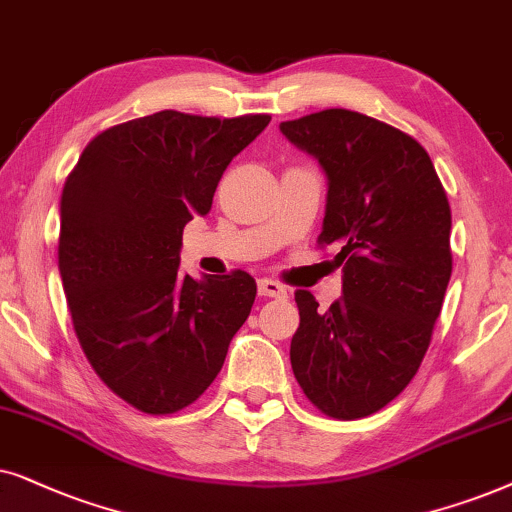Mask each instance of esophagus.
Wrapping results in <instances>:
<instances>
[{
	"mask_svg": "<svg viewBox=\"0 0 512 512\" xmlns=\"http://www.w3.org/2000/svg\"><path fill=\"white\" fill-rule=\"evenodd\" d=\"M257 292H260V297H285L288 295L285 285L278 281H271V278H262V281L257 283Z\"/></svg>",
	"mask_w": 512,
	"mask_h": 512,
	"instance_id": "esophagus-1",
	"label": "esophagus"
}]
</instances>
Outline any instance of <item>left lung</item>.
Wrapping results in <instances>:
<instances>
[{"label": "left lung", "mask_w": 512, "mask_h": 512, "mask_svg": "<svg viewBox=\"0 0 512 512\" xmlns=\"http://www.w3.org/2000/svg\"><path fill=\"white\" fill-rule=\"evenodd\" d=\"M327 175L318 248H337L344 297L327 311L297 290L290 344L297 384L332 419L386 407L417 374L452 276V210L431 156L384 121L323 109L283 121Z\"/></svg>", "instance_id": "8db88e82"}]
</instances>
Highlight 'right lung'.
Here are the masks:
<instances>
[{"instance_id": "right-lung-1", "label": "right lung", "mask_w": 512, "mask_h": 512, "mask_svg": "<svg viewBox=\"0 0 512 512\" xmlns=\"http://www.w3.org/2000/svg\"><path fill=\"white\" fill-rule=\"evenodd\" d=\"M163 112L95 135L60 196L58 269L74 335L112 393L145 414L185 410L250 316L248 271L182 276V229L208 215L231 159L269 126Z\"/></svg>"}]
</instances>
